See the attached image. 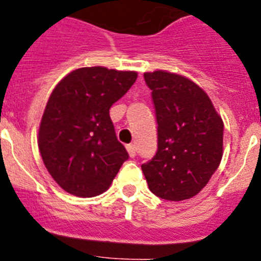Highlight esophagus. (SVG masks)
Returning a JSON list of instances; mask_svg holds the SVG:
<instances>
[{
    "mask_svg": "<svg viewBox=\"0 0 261 261\" xmlns=\"http://www.w3.org/2000/svg\"><path fill=\"white\" fill-rule=\"evenodd\" d=\"M127 151H128V155H130L131 159H133V157H135V154H137L135 145H127Z\"/></svg>",
    "mask_w": 261,
    "mask_h": 261,
    "instance_id": "obj_1",
    "label": "esophagus"
}]
</instances>
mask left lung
<instances>
[{
    "label": "left lung",
    "mask_w": 261,
    "mask_h": 261,
    "mask_svg": "<svg viewBox=\"0 0 261 261\" xmlns=\"http://www.w3.org/2000/svg\"><path fill=\"white\" fill-rule=\"evenodd\" d=\"M143 77L159 124L157 153L142 164L147 186L165 200L190 199L206 187L222 160V119L191 80L164 70Z\"/></svg>",
    "instance_id": "obj_1"
}]
</instances>
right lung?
<instances>
[{"instance_id":"right-lung-1","label":"right lung","mask_w":261,"mask_h":261,"mask_svg":"<svg viewBox=\"0 0 261 261\" xmlns=\"http://www.w3.org/2000/svg\"><path fill=\"white\" fill-rule=\"evenodd\" d=\"M138 74L81 67L53 90L39 126V150L48 173L75 196L92 198L110 188L128 153L115 134L110 108Z\"/></svg>"}]
</instances>
